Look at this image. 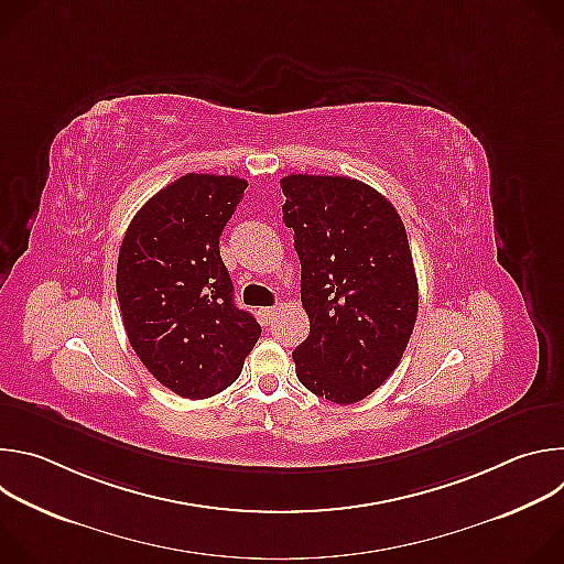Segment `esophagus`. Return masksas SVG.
Segmentation results:
<instances>
[{
	"label": "esophagus",
	"mask_w": 564,
	"mask_h": 564,
	"mask_svg": "<svg viewBox=\"0 0 564 564\" xmlns=\"http://www.w3.org/2000/svg\"><path fill=\"white\" fill-rule=\"evenodd\" d=\"M279 312V305H274V307H263L261 310V318H263V324H270L272 321V316Z\"/></svg>",
	"instance_id": "1"
}]
</instances>
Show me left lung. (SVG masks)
Returning <instances> with one entry per match:
<instances>
[{
    "label": "left lung",
    "instance_id": "1",
    "mask_svg": "<svg viewBox=\"0 0 564 564\" xmlns=\"http://www.w3.org/2000/svg\"><path fill=\"white\" fill-rule=\"evenodd\" d=\"M294 231L307 339L292 352L299 381L357 404L399 366L417 318L409 236L386 196L344 176L281 178Z\"/></svg>",
    "mask_w": 564,
    "mask_h": 564
}]
</instances>
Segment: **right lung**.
Masks as SVG:
<instances>
[{
    "label": "right lung",
    "instance_id": "1",
    "mask_svg": "<svg viewBox=\"0 0 564 564\" xmlns=\"http://www.w3.org/2000/svg\"><path fill=\"white\" fill-rule=\"evenodd\" d=\"M248 181L187 174L133 216L118 254V301L144 368L187 399H205L243 370L261 337L238 310L218 238Z\"/></svg>",
    "mask_w": 564,
    "mask_h": 564
}]
</instances>
